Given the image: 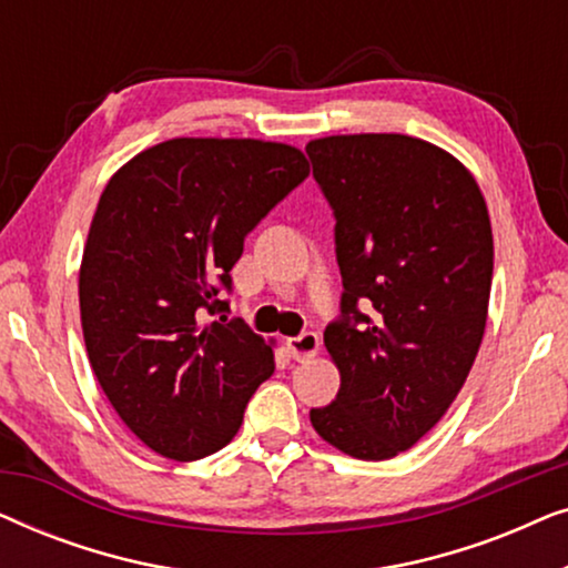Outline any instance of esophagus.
I'll return each instance as SVG.
<instances>
[{"label":"esophagus","instance_id":"esophagus-1","mask_svg":"<svg viewBox=\"0 0 568 568\" xmlns=\"http://www.w3.org/2000/svg\"><path fill=\"white\" fill-rule=\"evenodd\" d=\"M286 352H290L292 359H297V362L313 359V356L321 352V336L313 331H307V333H302V336L286 338Z\"/></svg>","mask_w":568,"mask_h":568}]
</instances>
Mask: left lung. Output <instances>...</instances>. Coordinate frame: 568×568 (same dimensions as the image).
Instances as JSON below:
<instances>
[{
	"label": "left lung",
	"instance_id": "left-lung-1",
	"mask_svg": "<svg viewBox=\"0 0 568 568\" xmlns=\"http://www.w3.org/2000/svg\"><path fill=\"white\" fill-rule=\"evenodd\" d=\"M307 154L344 278L341 321L325 328L341 387L310 424L356 460H390L447 414L476 362L494 274L488 206L470 170L424 139L336 134Z\"/></svg>",
	"mask_w": 568,
	"mask_h": 568
}]
</instances>
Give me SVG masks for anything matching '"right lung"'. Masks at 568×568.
<instances>
[{
  "label": "right lung",
  "mask_w": 568,
  "mask_h": 568,
  "mask_svg": "<svg viewBox=\"0 0 568 568\" xmlns=\"http://www.w3.org/2000/svg\"><path fill=\"white\" fill-rule=\"evenodd\" d=\"M310 173L266 139L178 136L139 152L100 193L80 266L90 367L139 442L178 463L230 445L274 372V341L227 310L245 235Z\"/></svg>",
  "instance_id": "1"
}]
</instances>
